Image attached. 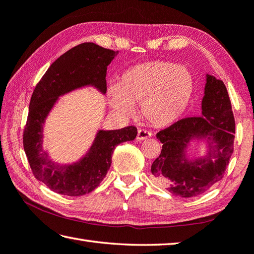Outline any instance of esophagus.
<instances>
[{
	"label": "esophagus",
	"instance_id": "34e87169",
	"mask_svg": "<svg viewBox=\"0 0 254 254\" xmlns=\"http://www.w3.org/2000/svg\"><path fill=\"white\" fill-rule=\"evenodd\" d=\"M151 137V133L144 130V128H140V130L137 131V135H136V140L138 141H143V140H146V138Z\"/></svg>",
	"mask_w": 254,
	"mask_h": 254
}]
</instances>
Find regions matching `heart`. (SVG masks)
I'll list each match as a JSON object with an SVG mask.
<instances>
[{"mask_svg": "<svg viewBox=\"0 0 254 254\" xmlns=\"http://www.w3.org/2000/svg\"><path fill=\"white\" fill-rule=\"evenodd\" d=\"M193 93V78L187 68L170 62H151L134 66L122 74L119 90H110V106L121 116L141 114L154 127L176 123L186 112Z\"/></svg>", "mask_w": 254, "mask_h": 254, "instance_id": "1", "label": "heart"}]
</instances>
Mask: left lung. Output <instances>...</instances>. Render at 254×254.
Segmentation results:
<instances>
[{"mask_svg": "<svg viewBox=\"0 0 254 254\" xmlns=\"http://www.w3.org/2000/svg\"><path fill=\"white\" fill-rule=\"evenodd\" d=\"M200 117L185 118L156 134L162 152L151 167L152 180L175 196L201 195L222 180L233 152L236 123L227 88L207 74ZM193 138L206 141L205 157L188 160L186 148Z\"/></svg>", "mask_w": 254, "mask_h": 254, "instance_id": "8db88e82", "label": "left lung"}]
</instances>
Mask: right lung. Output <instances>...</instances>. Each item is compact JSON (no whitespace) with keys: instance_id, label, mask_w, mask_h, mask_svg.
<instances>
[{"instance_id":"add662e5","label":"right lung","mask_w":254,"mask_h":254,"mask_svg":"<svg viewBox=\"0 0 254 254\" xmlns=\"http://www.w3.org/2000/svg\"><path fill=\"white\" fill-rule=\"evenodd\" d=\"M117 54L94 43H82L56 59L34 89L23 133L24 151L35 178L55 192L82 196L92 191L106 177L116 146L136 136L133 126L100 130L86 156L71 165L54 163L43 150L44 122L58 97L84 86L106 93L107 67Z\"/></svg>"}]
</instances>
